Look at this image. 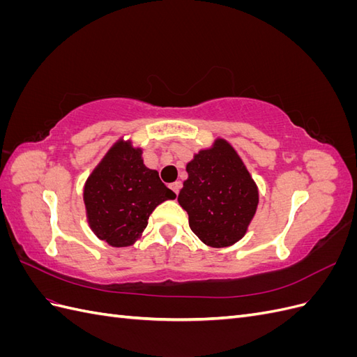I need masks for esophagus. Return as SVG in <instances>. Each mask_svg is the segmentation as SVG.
<instances>
[{
	"instance_id": "esophagus-1",
	"label": "esophagus",
	"mask_w": 357,
	"mask_h": 357,
	"mask_svg": "<svg viewBox=\"0 0 357 357\" xmlns=\"http://www.w3.org/2000/svg\"><path fill=\"white\" fill-rule=\"evenodd\" d=\"M169 188L172 189V192L176 193V195H178V192H180V188H181V183L180 181H176V183H171L169 185Z\"/></svg>"
}]
</instances>
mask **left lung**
I'll return each mask as SVG.
<instances>
[{
  "label": "left lung",
  "mask_w": 357,
  "mask_h": 357,
  "mask_svg": "<svg viewBox=\"0 0 357 357\" xmlns=\"http://www.w3.org/2000/svg\"><path fill=\"white\" fill-rule=\"evenodd\" d=\"M186 171L178 204L188 211L192 232L215 248L240 241L259 204L257 186L240 155L218 138L193 155Z\"/></svg>",
  "instance_id": "obj_1"
}]
</instances>
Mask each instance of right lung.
<instances>
[{
    "label": "right lung",
    "mask_w": 357,
    "mask_h": 357,
    "mask_svg": "<svg viewBox=\"0 0 357 357\" xmlns=\"http://www.w3.org/2000/svg\"><path fill=\"white\" fill-rule=\"evenodd\" d=\"M176 193L143 162V150L131 139L116 142L84 183L83 201L92 232L112 247L142 238L150 214Z\"/></svg>",
    "instance_id": "1"
}]
</instances>
